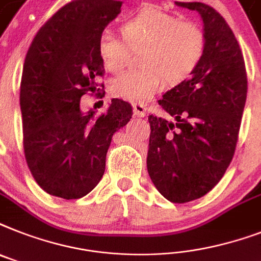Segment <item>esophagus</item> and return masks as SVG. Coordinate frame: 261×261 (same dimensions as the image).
Returning <instances> with one entry per match:
<instances>
[{
    "mask_svg": "<svg viewBox=\"0 0 261 261\" xmlns=\"http://www.w3.org/2000/svg\"><path fill=\"white\" fill-rule=\"evenodd\" d=\"M133 110H134V115L137 116H145L146 112H147V107L143 103H134L133 105Z\"/></svg>",
    "mask_w": 261,
    "mask_h": 261,
    "instance_id": "esophagus-1",
    "label": "esophagus"
}]
</instances>
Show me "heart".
Listing matches in <instances>:
<instances>
[{
    "label": "heart",
    "mask_w": 261,
    "mask_h": 261,
    "mask_svg": "<svg viewBox=\"0 0 261 261\" xmlns=\"http://www.w3.org/2000/svg\"><path fill=\"white\" fill-rule=\"evenodd\" d=\"M122 33L133 48L143 45L139 63L143 67L112 79V96L131 101H146L162 88L165 80L175 86L186 80L198 67L206 48V37L200 25L179 21L175 16L152 6H145L122 27ZM97 55L107 71L118 73L126 67L128 46L109 31L97 37Z\"/></svg>",
    "instance_id": "obj_1"
}]
</instances>
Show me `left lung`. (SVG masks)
<instances>
[{
    "instance_id": "left-lung-1",
    "label": "left lung",
    "mask_w": 261,
    "mask_h": 261,
    "mask_svg": "<svg viewBox=\"0 0 261 261\" xmlns=\"http://www.w3.org/2000/svg\"><path fill=\"white\" fill-rule=\"evenodd\" d=\"M197 10L206 48L189 79L158 100L171 119L149 115L147 171L158 192L185 204L211 192L233 158L247 100L244 59L224 17L202 2H175Z\"/></svg>"
}]
</instances>
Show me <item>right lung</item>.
Here are the masks:
<instances>
[{"label":"right lung","mask_w":261,"mask_h":261,"mask_svg":"<svg viewBox=\"0 0 261 261\" xmlns=\"http://www.w3.org/2000/svg\"><path fill=\"white\" fill-rule=\"evenodd\" d=\"M122 1L73 0L57 10L32 41L21 76L22 145L35 181L52 196L77 200L99 184L112 135L133 116L112 99L95 115L80 110L83 95L105 96L97 37L120 13Z\"/></svg>","instance_id":"obj_1"}]
</instances>
